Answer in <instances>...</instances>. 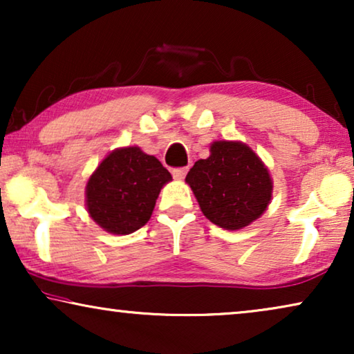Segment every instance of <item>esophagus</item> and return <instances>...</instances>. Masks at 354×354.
Returning <instances> with one entry per match:
<instances>
[{
    "mask_svg": "<svg viewBox=\"0 0 354 354\" xmlns=\"http://www.w3.org/2000/svg\"><path fill=\"white\" fill-rule=\"evenodd\" d=\"M187 172H188V169H187V167H177V169H172V176L176 177V178H178V180H182V178H185Z\"/></svg>",
    "mask_w": 354,
    "mask_h": 354,
    "instance_id": "obj_1",
    "label": "esophagus"
}]
</instances>
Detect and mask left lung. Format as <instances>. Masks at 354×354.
<instances>
[{"label":"left lung","mask_w":354,"mask_h":354,"mask_svg":"<svg viewBox=\"0 0 354 354\" xmlns=\"http://www.w3.org/2000/svg\"><path fill=\"white\" fill-rule=\"evenodd\" d=\"M187 183L212 224L239 230L268 207L272 180L261 159L243 143L214 142L209 158L187 174Z\"/></svg>","instance_id":"1"}]
</instances>
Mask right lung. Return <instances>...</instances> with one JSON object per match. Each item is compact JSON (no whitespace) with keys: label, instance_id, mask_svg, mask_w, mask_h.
Returning a JSON list of instances; mask_svg holds the SVG:
<instances>
[{"label":"right lung","instance_id":"add662e5","mask_svg":"<svg viewBox=\"0 0 354 354\" xmlns=\"http://www.w3.org/2000/svg\"><path fill=\"white\" fill-rule=\"evenodd\" d=\"M171 174L137 147L115 149L86 183V207L100 227L129 235L151 217L158 195Z\"/></svg>","mask_w":354,"mask_h":354}]
</instances>
